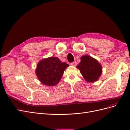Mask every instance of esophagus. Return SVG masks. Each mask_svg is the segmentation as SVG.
Wrapping results in <instances>:
<instances>
[{
	"instance_id": "1",
	"label": "esophagus",
	"mask_w": 130,
	"mask_h": 130,
	"mask_svg": "<svg viewBox=\"0 0 130 130\" xmlns=\"http://www.w3.org/2000/svg\"><path fill=\"white\" fill-rule=\"evenodd\" d=\"M71 66H76L77 65V62L76 61H73L72 62H71V64H70Z\"/></svg>"
}]
</instances>
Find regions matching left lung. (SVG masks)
<instances>
[{
    "mask_svg": "<svg viewBox=\"0 0 130 130\" xmlns=\"http://www.w3.org/2000/svg\"><path fill=\"white\" fill-rule=\"evenodd\" d=\"M76 68L79 70L84 79L90 83L97 81L102 72L100 63L96 59L88 55L80 57V62Z\"/></svg>",
    "mask_w": 130,
    "mask_h": 130,
    "instance_id": "left-lung-1",
    "label": "left lung"
}]
</instances>
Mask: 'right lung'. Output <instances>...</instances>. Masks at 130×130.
Here are the masks:
<instances>
[{"instance_id": "obj_1", "label": "right lung", "mask_w": 130, "mask_h": 130, "mask_svg": "<svg viewBox=\"0 0 130 130\" xmlns=\"http://www.w3.org/2000/svg\"><path fill=\"white\" fill-rule=\"evenodd\" d=\"M69 65L57 57H49L40 60L36 69V75L40 82L47 86H54L60 80Z\"/></svg>"}]
</instances>
